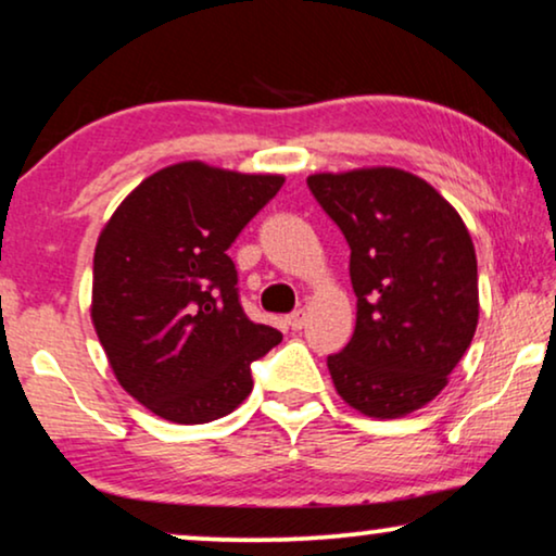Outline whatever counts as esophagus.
I'll return each mask as SVG.
<instances>
[{"instance_id": "1", "label": "esophagus", "mask_w": 556, "mask_h": 556, "mask_svg": "<svg viewBox=\"0 0 556 556\" xmlns=\"http://www.w3.org/2000/svg\"><path fill=\"white\" fill-rule=\"evenodd\" d=\"M286 324H288V327H291L293 331L304 329V324H306V312H304V308H299V312L288 314V316H286Z\"/></svg>"}]
</instances>
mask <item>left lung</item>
<instances>
[{
	"label": "left lung",
	"instance_id": "obj_1",
	"mask_svg": "<svg viewBox=\"0 0 556 556\" xmlns=\"http://www.w3.org/2000/svg\"><path fill=\"white\" fill-rule=\"evenodd\" d=\"M308 191L350 244L355 334L327 357L344 403L399 419L434 401L478 327V261L463 216L399 168L314 173Z\"/></svg>",
	"mask_w": 556,
	"mask_h": 556
}]
</instances>
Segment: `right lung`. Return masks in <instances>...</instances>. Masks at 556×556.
Here are the masks:
<instances>
[{"label":"right lung","mask_w":556,"mask_h":556,"mask_svg":"<svg viewBox=\"0 0 556 556\" xmlns=\"http://www.w3.org/2000/svg\"><path fill=\"white\" fill-rule=\"evenodd\" d=\"M283 186L189 161L146 178L93 252L91 321L119 386L176 424L232 414L283 340L248 319L227 250Z\"/></svg>","instance_id":"obj_1"}]
</instances>
